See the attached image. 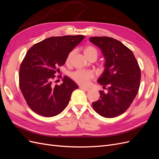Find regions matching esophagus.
<instances>
[{"mask_svg":"<svg viewBox=\"0 0 159 159\" xmlns=\"http://www.w3.org/2000/svg\"><path fill=\"white\" fill-rule=\"evenodd\" d=\"M80 88L81 89H82L84 91H88L90 90V89L89 88H86V87H84V86H80Z\"/></svg>","mask_w":159,"mask_h":159,"instance_id":"1","label":"esophagus"}]
</instances>
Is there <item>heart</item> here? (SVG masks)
Returning a JSON list of instances; mask_svg holds the SVG:
<instances>
[{"label": "heart", "instance_id": "obj_1", "mask_svg": "<svg viewBox=\"0 0 159 159\" xmlns=\"http://www.w3.org/2000/svg\"><path fill=\"white\" fill-rule=\"evenodd\" d=\"M75 51L72 50L67 56L66 58V64H70L71 60ZM84 54L88 57V59L91 58V57H95L97 58L98 56V52L95 47L92 46H87L84 48ZM71 78L77 84L80 85H87L90 80L93 78V74L91 71L88 70H78L75 71L71 72L70 74Z\"/></svg>", "mask_w": 159, "mask_h": 159}]
</instances>
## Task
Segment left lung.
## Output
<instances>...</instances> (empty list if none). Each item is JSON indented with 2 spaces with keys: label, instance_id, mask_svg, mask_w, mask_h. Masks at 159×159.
<instances>
[{
  "label": "left lung",
  "instance_id": "8db88e82",
  "mask_svg": "<svg viewBox=\"0 0 159 159\" xmlns=\"http://www.w3.org/2000/svg\"><path fill=\"white\" fill-rule=\"evenodd\" d=\"M105 57V70L98 83L107 90L100 91V99L92 103L101 116L112 118L127 110L135 98L141 81V69L133 52L123 43L107 36L89 38Z\"/></svg>",
  "mask_w": 159,
  "mask_h": 159
}]
</instances>
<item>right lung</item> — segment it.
I'll return each instance as SVG.
<instances>
[{
    "mask_svg": "<svg viewBox=\"0 0 159 159\" xmlns=\"http://www.w3.org/2000/svg\"><path fill=\"white\" fill-rule=\"evenodd\" d=\"M84 38L83 35L50 37L28 50L19 70V85L34 112L53 117L68 105L72 92L79 87L67 76L60 85H53V81L67 56Z\"/></svg>",
    "mask_w": 159,
    "mask_h": 159,
    "instance_id": "obj_1",
    "label": "right lung"
}]
</instances>
